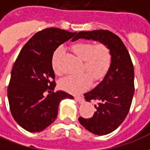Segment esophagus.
I'll list each match as a JSON object with an SVG mask.
<instances>
[{
    "instance_id": "obj_1",
    "label": "esophagus",
    "mask_w": 150,
    "mask_h": 150,
    "mask_svg": "<svg viewBox=\"0 0 150 150\" xmlns=\"http://www.w3.org/2000/svg\"><path fill=\"white\" fill-rule=\"evenodd\" d=\"M75 100L77 102H79V103H83L84 101L83 98L81 97V96H75Z\"/></svg>"
}]
</instances>
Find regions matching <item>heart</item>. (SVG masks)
Returning <instances> with one entry per match:
<instances>
[{"instance_id": "b5f03b06", "label": "heart", "mask_w": 150, "mask_h": 150, "mask_svg": "<svg viewBox=\"0 0 150 150\" xmlns=\"http://www.w3.org/2000/svg\"><path fill=\"white\" fill-rule=\"evenodd\" d=\"M72 51L79 59L83 61V73L77 76H67L62 79L59 86L62 90L71 94H79L87 90L91 83V79L95 82L102 80L110 68L112 54L109 47L100 42L93 44L89 42H79L71 46ZM63 53V48L59 46L54 51L51 65L56 75H61L59 59Z\"/></svg>"}]
</instances>
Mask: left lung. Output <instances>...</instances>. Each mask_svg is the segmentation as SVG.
<instances>
[{
    "label": "left lung",
    "instance_id": "1",
    "mask_svg": "<svg viewBox=\"0 0 150 150\" xmlns=\"http://www.w3.org/2000/svg\"><path fill=\"white\" fill-rule=\"evenodd\" d=\"M79 38L106 44L110 49L112 62L104 79L85 93L86 101H98L96 112L91 118H79L81 125L96 135H106L119 127L128 115L134 94V69L128 50L117 35L98 30L79 32L72 41Z\"/></svg>",
    "mask_w": 150,
    "mask_h": 150
}]
</instances>
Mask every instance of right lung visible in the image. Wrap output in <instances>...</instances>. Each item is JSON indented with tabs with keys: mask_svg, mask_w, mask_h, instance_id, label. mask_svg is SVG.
<instances>
[{
	"mask_svg": "<svg viewBox=\"0 0 150 150\" xmlns=\"http://www.w3.org/2000/svg\"><path fill=\"white\" fill-rule=\"evenodd\" d=\"M75 34L46 28L25 43L15 61L8 87V104L13 119L29 132L47 128L55 120L61 100L74 99L66 91H53L56 83L51 59L54 51Z\"/></svg>",
	"mask_w": 150,
	"mask_h": 150,
	"instance_id": "add662e5",
	"label": "right lung"
}]
</instances>
